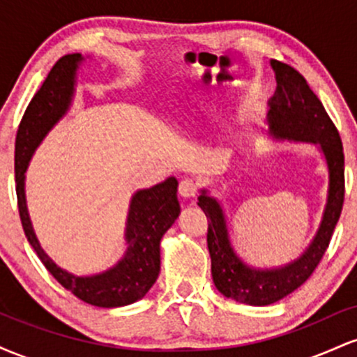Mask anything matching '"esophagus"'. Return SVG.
<instances>
[{"label":"esophagus","instance_id":"esophagus-1","mask_svg":"<svg viewBox=\"0 0 357 357\" xmlns=\"http://www.w3.org/2000/svg\"><path fill=\"white\" fill-rule=\"evenodd\" d=\"M178 191L183 198H195V196L198 195V186H196V183L191 181V179H183V181L179 183Z\"/></svg>","mask_w":357,"mask_h":357}]
</instances>
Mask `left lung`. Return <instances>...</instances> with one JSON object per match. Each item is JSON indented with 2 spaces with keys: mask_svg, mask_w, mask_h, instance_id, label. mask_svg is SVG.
Segmentation results:
<instances>
[{
  "mask_svg": "<svg viewBox=\"0 0 357 357\" xmlns=\"http://www.w3.org/2000/svg\"><path fill=\"white\" fill-rule=\"evenodd\" d=\"M277 75L275 96L270 102L268 124L277 137L321 144L329 166V198L324 220L312 245L294 264L278 270H255L241 264L228 241L227 227L220 204L203 191L199 208L208 218V250L211 275L225 297L248 305H268L298 289L321 264L344 204V151L337 127L331 121L322 102L309 87L302 73L290 65L273 60Z\"/></svg>",
  "mask_w": 357,
  "mask_h": 357,
  "instance_id": "8db88e82",
  "label": "left lung"
}]
</instances>
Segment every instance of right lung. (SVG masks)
<instances>
[{
  "instance_id": "obj_1",
  "label": "right lung",
  "mask_w": 357,
  "mask_h": 357,
  "mask_svg": "<svg viewBox=\"0 0 357 357\" xmlns=\"http://www.w3.org/2000/svg\"><path fill=\"white\" fill-rule=\"evenodd\" d=\"M80 60V53L61 56L24 110L15 141L16 199L24 235L53 278L80 301L110 309L132 304L144 297L147 290L154 285L161 268L159 243L179 215L176 196L178 181L169 178L154 188L136 192L127 218L126 255L109 272L93 277H75L56 267L45 255L28 218L23 190L24 171L36 146L67 110Z\"/></svg>"
}]
</instances>
